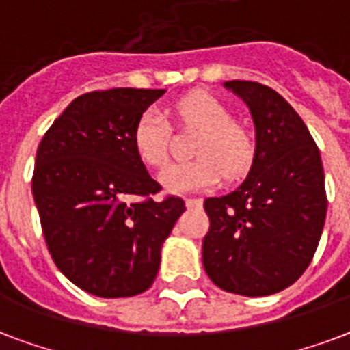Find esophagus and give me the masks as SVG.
<instances>
[{
  "mask_svg": "<svg viewBox=\"0 0 350 350\" xmlns=\"http://www.w3.org/2000/svg\"><path fill=\"white\" fill-rule=\"evenodd\" d=\"M186 206H188V208H197V206H202V199H186Z\"/></svg>",
  "mask_w": 350,
  "mask_h": 350,
  "instance_id": "obj_1",
  "label": "esophagus"
}]
</instances>
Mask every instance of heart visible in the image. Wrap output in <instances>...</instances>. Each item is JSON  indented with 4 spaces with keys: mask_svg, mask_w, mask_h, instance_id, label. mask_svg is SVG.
<instances>
[{
    "mask_svg": "<svg viewBox=\"0 0 350 350\" xmlns=\"http://www.w3.org/2000/svg\"><path fill=\"white\" fill-rule=\"evenodd\" d=\"M175 116L180 124L202 129L195 155L197 161L175 162L159 173V183L167 193L188 195L213 188L226 177H241L252 166L256 144L245 127L234 124L226 105L210 94L186 96L175 105ZM170 124L155 107L138 116L133 129V148L140 161L159 167L167 161Z\"/></svg>",
    "mask_w": 350,
    "mask_h": 350,
    "instance_id": "b5f03b06",
    "label": "heart"
}]
</instances>
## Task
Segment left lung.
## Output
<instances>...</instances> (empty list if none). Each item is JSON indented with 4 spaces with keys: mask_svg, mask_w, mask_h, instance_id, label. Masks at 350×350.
<instances>
[{
    "mask_svg": "<svg viewBox=\"0 0 350 350\" xmlns=\"http://www.w3.org/2000/svg\"><path fill=\"white\" fill-rule=\"evenodd\" d=\"M250 109L256 153L243 183L208 197L202 265L232 294L259 297L296 283L314 257L327 215L321 157L305 122L273 89L232 80Z\"/></svg>",
    "mask_w": 350,
    "mask_h": 350,
    "instance_id": "obj_1",
    "label": "left lung"
}]
</instances>
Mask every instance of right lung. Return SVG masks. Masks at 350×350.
I'll use <instances>...</instances> for the list:
<instances>
[{"label": "right lung", "instance_id": "obj_1", "mask_svg": "<svg viewBox=\"0 0 350 350\" xmlns=\"http://www.w3.org/2000/svg\"><path fill=\"white\" fill-rule=\"evenodd\" d=\"M164 89L118 88L78 96L38 146L32 175L49 252L59 272L98 297L148 291L184 200H140L161 189L133 148L138 116Z\"/></svg>", "mask_w": 350, "mask_h": 350}]
</instances>
